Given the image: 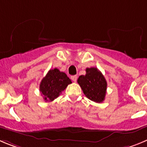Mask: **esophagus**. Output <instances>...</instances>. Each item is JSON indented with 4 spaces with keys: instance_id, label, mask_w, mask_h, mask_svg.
<instances>
[{
    "instance_id": "1",
    "label": "esophagus",
    "mask_w": 147,
    "mask_h": 147,
    "mask_svg": "<svg viewBox=\"0 0 147 147\" xmlns=\"http://www.w3.org/2000/svg\"><path fill=\"white\" fill-rule=\"evenodd\" d=\"M71 79L73 82H76L77 81V79H78V76L77 75H74V76L71 77Z\"/></svg>"
}]
</instances>
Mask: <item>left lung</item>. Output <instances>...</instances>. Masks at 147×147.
<instances>
[{"label": "left lung", "mask_w": 147, "mask_h": 147, "mask_svg": "<svg viewBox=\"0 0 147 147\" xmlns=\"http://www.w3.org/2000/svg\"><path fill=\"white\" fill-rule=\"evenodd\" d=\"M86 75H80L78 79V84L88 98L96 103H101L106 96V79L96 67L86 68Z\"/></svg>", "instance_id": "left-lung-1"}]
</instances>
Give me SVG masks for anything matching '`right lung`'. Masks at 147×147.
Returning <instances> with one entry per match:
<instances>
[{"mask_svg": "<svg viewBox=\"0 0 147 147\" xmlns=\"http://www.w3.org/2000/svg\"><path fill=\"white\" fill-rule=\"evenodd\" d=\"M72 81L64 72L55 68L50 69L40 84V91L46 101L57 98Z\"/></svg>", "mask_w": 147, "mask_h": 147, "instance_id": "add662e5", "label": "right lung"}]
</instances>
